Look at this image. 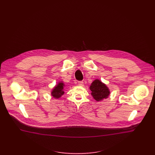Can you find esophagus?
Masks as SVG:
<instances>
[{
    "label": "esophagus",
    "mask_w": 155,
    "mask_h": 155,
    "mask_svg": "<svg viewBox=\"0 0 155 155\" xmlns=\"http://www.w3.org/2000/svg\"><path fill=\"white\" fill-rule=\"evenodd\" d=\"M78 85H79L81 87H83L84 86V82L82 81L78 82Z\"/></svg>",
    "instance_id": "1"
}]
</instances>
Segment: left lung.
Wrapping results in <instances>:
<instances>
[{
    "label": "left lung",
    "mask_w": 155,
    "mask_h": 155,
    "mask_svg": "<svg viewBox=\"0 0 155 155\" xmlns=\"http://www.w3.org/2000/svg\"><path fill=\"white\" fill-rule=\"evenodd\" d=\"M89 89L91 91V95L98 102L107 98L110 94L109 87L98 79H95L92 82Z\"/></svg>",
    "instance_id": "left-lung-1"
}]
</instances>
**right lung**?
Here are the masks:
<instances>
[{"label": "right lung", "mask_w": 155, "mask_h": 155, "mask_svg": "<svg viewBox=\"0 0 155 155\" xmlns=\"http://www.w3.org/2000/svg\"><path fill=\"white\" fill-rule=\"evenodd\" d=\"M64 84L63 81H59L51 91V96L55 99H60L64 94Z\"/></svg>", "instance_id": "right-lung-1"}]
</instances>
